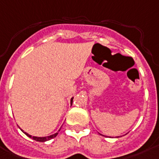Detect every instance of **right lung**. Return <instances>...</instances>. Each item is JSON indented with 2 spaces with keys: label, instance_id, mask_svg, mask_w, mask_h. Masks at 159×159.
Listing matches in <instances>:
<instances>
[{
  "label": "right lung",
  "instance_id": "right-lung-1",
  "mask_svg": "<svg viewBox=\"0 0 159 159\" xmlns=\"http://www.w3.org/2000/svg\"><path fill=\"white\" fill-rule=\"evenodd\" d=\"M72 100H73V98H71V104H72ZM23 131V130H22ZM24 132V131H23ZM24 133L28 136V137H30V138H31L32 139H34V140H35V141H38V142H45V141H48V140H50V139H54V138H56L57 136V134H58V132L57 133H55L53 134V135H51V136H48V137H43V138H39V137H32V136H30V135H29L28 133H26V132H24Z\"/></svg>",
  "mask_w": 159,
  "mask_h": 159
}]
</instances>
